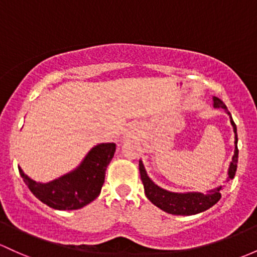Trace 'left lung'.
<instances>
[{
	"label": "left lung",
	"instance_id": "left-lung-1",
	"mask_svg": "<svg viewBox=\"0 0 257 257\" xmlns=\"http://www.w3.org/2000/svg\"><path fill=\"white\" fill-rule=\"evenodd\" d=\"M213 106L216 108H223L227 109V106L222 100L218 97H213ZM228 114L230 115L229 112ZM230 123H232L234 133H235V150H234V156L230 163L229 171H228V180L233 179L236 172V163H238V148H236V143H238V137H236V125L234 120L230 117ZM139 171H140V178L145 189V194L148 199L150 200L154 205L160 207L161 210L166 211V212L172 213V215H179V216H190L196 215V213L206 211L207 208L212 207L213 205L221 199V190L222 187L215 189V190H210L207 194H200V193H188V194H177L171 193V191L163 190L160 187H157L152 180L149 178L146 174L145 168H144L142 161L139 162Z\"/></svg>",
	"mask_w": 257,
	"mask_h": 257
}]
</instances>
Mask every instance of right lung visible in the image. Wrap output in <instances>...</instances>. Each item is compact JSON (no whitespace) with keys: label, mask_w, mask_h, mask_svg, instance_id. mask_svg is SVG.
I'll return each mask as SVG.
<instances>
[{"label":"right lung","mask_w":257,"mask_h":257,"mask_svg":"<svg viewBox=\"0 0 257 257\" xmlns=\"http://www.w3.org/2000/svg\"><path fill=\"white\" fill-rule=\"evenodd\" d=\"M114 152L115 144H100L87 154L80 167L46 184L28 178L21 167L18 170L28 188L41 202L56 210H77L98 196Z\"/></svg>","instance_id":"right-lung-1"}]
</instances>
